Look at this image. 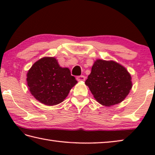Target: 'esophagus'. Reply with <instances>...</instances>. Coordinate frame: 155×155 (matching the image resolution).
<instances>
[{"instance_id":"34e87169","label":"esophagus","mask_w":155,"mask_h":155,"mask_svg":"<svg viewBox=\"0 0 155 155\" xmlns=\"http://www.w3.org/2000/svg\"><path fill=\"white\" fill-rule=\"evenodd\" d=\"M77 79L78 81H84L85 80V77L84 76H78L77 77Z\"/></svg>"}]
</instances>
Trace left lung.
I'll list each match as a JSON object with an SVG mask.
<instances>
[{
    "label": "left lung",
    "mask_w": 155,
    "mask_h": 155,
    "mask_svg": "<svg viewBox=\"0 0 155 155\" xmlns=\"http://www.w3.org/2000/svg\"><path fill=\"white\" fill-rule=\"evenodd\" d=\"M85 85L97 102L111 107L124 101L132 88V81L123 65L114 61L97 59Z\"/></svg>",
    "instance_id": "1"
}]
</instances>
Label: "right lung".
<instances>
[{
	"mask_svg": "<svg viewBox=\"0 0 155 155\" xmlns=\"http://www.w3.org/2000/svg\"><path fill=\"white\" fill-rule=\"evenodd\" d=\"M27 82L31 94L41 103L53 106L62 103L77 83L68 68H61L56 58L43 57L28 70Z\"/></svg>",
	"mask_w": 155,
	"mask_h": 155,
	"instance_id": "add662e5",
	"label": "right lung"
}]
</instances>
